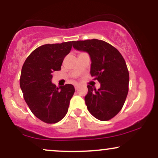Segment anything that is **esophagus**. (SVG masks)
<instances>
[{"label":"esophagus","mask_w":158,"mask_h":158,"mask_svg":"<svg viewBox=\"0 0 158 158\" xmlns=\"http://www.w3.org/2000/svg\"><path fill=\"white\" fill-rule=\"evenodd\" d=\"M75 89L76 90H78V88H79V85H78V84H77V85H75Z\"/></svg>","instance_id":"obj_1"}]
</instances>
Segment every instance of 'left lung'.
<instances>
[{"label":"left lung","mask_w":158,"mask_h":158,"mask_svg":"<svg viewBox=\"0 0 158 158\" xmlns=\"http://www.w3.org/2000/svg\"><path fill=\"white\" fill-rule=\"evenodd\" d=\"M73 47L89 54L90 75L100 83L88 85L85 100L88 111L101 121L109 120L122 109L128 92L129 73L123 56L114 47L98 39L73 41Z\"/></svg>","instance_id":"8db88e82"}]
</instances>
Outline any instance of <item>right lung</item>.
Wrapping results in <instances>:
<instances>
[{
  "mask_svg": "<svg viewBox=\"0 0 158 158\" xmlns=\"http://www.w3.org/2000/svg\"><path fill=\"white\" fill-rule=\"evenodd\" d=\"M73 41L48 44L34 50L21 69L20 87L32 113L46 123L60 121L68 113L75 88L67 84L57 88L52 83V72L60 70Z\"/></svg>",
  "mask_w": 158,
  "mask_h": 158,
  "instance_id": "add662e5",
  "label": "right lung"
}]
</instances>
